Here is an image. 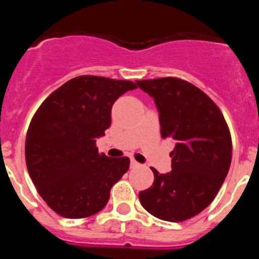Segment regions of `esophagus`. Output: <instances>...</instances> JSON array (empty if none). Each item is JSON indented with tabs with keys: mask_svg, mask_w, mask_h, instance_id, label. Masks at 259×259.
Returning a JSON list of instances; mask_svg holds the SVG:
<instances>
[{
	"mask_svg": "<svg viewBox=\"0 0 259 259\" xmlns=\"http://www.w3.org/2000/svg\"><path fill=\"white\" fill-rule=\"evenodd\" d=\"M139 166H140V163H139V162H136L135 159H131V167H132V168H136V167H139Z\"/></svg>",
	"mask_w": 259,
	"mask_h": 259,
	"instance_id": "1",
	"label": "esophagus"
}]
</instances>
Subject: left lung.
<instances>
[{"instance_id":"8db88e82","label":"left lung","mask_w":259,"mask_h":259,"mask_svg":"<svg viewBox=\"0 0 259 259\" xmlns=\"http://www.w3.org/2000/svg\"><path fill=\"white\" fill-rule=\"evenodd\" d=\"M136 84L154 98L161 136L175 141L171 172L152 168L154 183L139 198L155 218L187 221L209 206L227 176L232 159L230 130L211 98L185 80L159 77Z\"/></svg>"}]
</instances>
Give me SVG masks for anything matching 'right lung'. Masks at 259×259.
<instances>
[{
	"mask_svg": "<svg viewBox=\"0 0 259 259\" xmlns=\"http://www.w3.org/2000/svg\"><path fill=\"white\" fill-rule=\"evenodd\" d=\"M134 81L83 75L38 107L26 137V163L38 194L57 214L79 219L106 206L130 158L98 153L96 139L111 124V107Z\"/></svg>",
	"mask_w": 259,
	"mask_h": 259,
	"instance_id": "add662e5",
	"label": "right lung"
}]
</instances>
